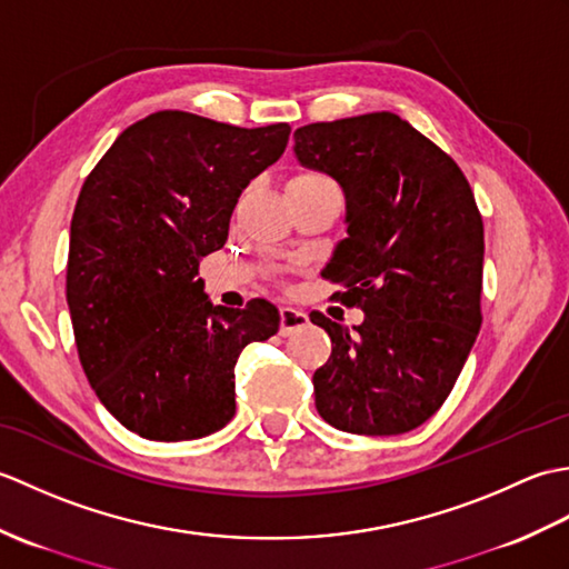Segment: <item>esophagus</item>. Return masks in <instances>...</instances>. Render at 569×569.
I'll use <instances>...</instances> for the list:
<instances>
[{
  "mask_svg": "<svg viewBox=\"0 0 569 569\" xmlns=\"http://www.w3.org/2000/svg\"><path fill=\"white\" fill-rule=\"evenodd\" d=\"M308 325V312L303 310H296V308H281V328H278V332H281L283 337L293 335L296 330H303Z\"/></svg>",
  "mask_w": 569,
  "mask_h": 569,
  "instance_id": "34e87169",
  "label": "esophagus"
}]
</instances>
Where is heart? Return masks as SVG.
<instances>
[{
  "label": "heart",
  "mask_w": 569,
  "mask_h": 569,
  "mask_svg": "<svg viewBox=\"0 0 569 569\" xmlns=\"http://www.w3.org/2000/svg\"><path fill=\"white\" fill-rule=\"evenodd\" d=\"M291 183H332V180L328 178V176H322V173H318V171H303V173H298Z\"/></svg>",
  "instance_id": "heart-1"
}]
</instances>
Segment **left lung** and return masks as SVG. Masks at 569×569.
Returning a JSON list of instances; mask_svg holds the SVG:
<instances>
[{
	"label": "left lung",
	"mask_w": 569,
	"mask_h": 569,
	"mask_svg": "<svg viewBox=\"0 0 569 569\" xmlns=\"http://www.w3.org/2000/svg\"><path fill=\"white\" fill-rule=\"evenodd\" d=\"M296 156L332 176L347 198V239L325 278L345 306L365 310L352 330L322 312L332 355L316 408L355 435H401L450 396L481 328L485 222L465 173L393 112L296 129Z\"/></svg>",
	"instance_id": "8db88e82"
}]
</instances>
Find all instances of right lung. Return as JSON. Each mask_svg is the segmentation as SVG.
<instances>
[{"instance_id": "1", "label": "right lung", "mask_w": 569, "mask_h": 569, "mask_svg": "<svg viewBox=\"0 0 569 569\" xmlns=\"http://www.w3.org/2000/svg\"><path fill=\"white\" fill-rule=\"evenodd\" d=\"M288 124L244 129L180 110L131 124L84 178L66 298L102 406L147 440H198L234 416V365L278 332L269 300L212 306L200 259L222 249L241 190L286 151Z\"/></svg>"}]
</instances>
